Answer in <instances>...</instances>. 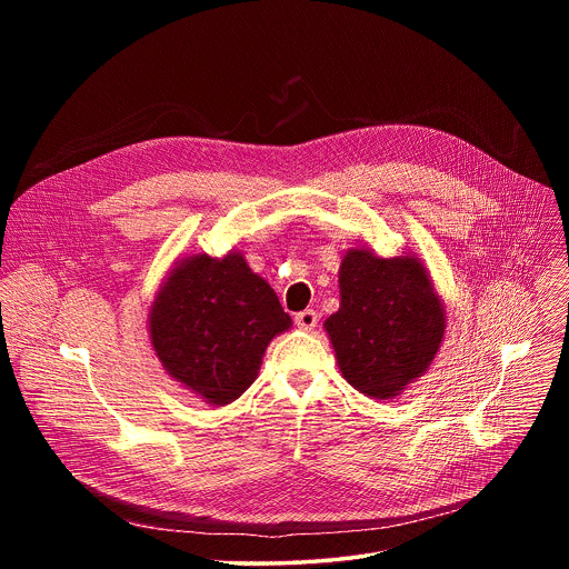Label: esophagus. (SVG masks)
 <instances>
[{
	"instance_id": "esophagus-1",
	"label": "esophagus",
	"mask_w": 569,
	"mask_h": 569,
	"mask_svg": "<svg viewBox=\"0 0 569 569\" xmlns=\"http://www.w3.org/2000/svg\"><path fill=\"white\" fill-rule=\"evenodd\" d=\"M295 323L301 331H312L317 327V312L315 310H301L295 315Z\"/></svg>"
}]
</instances>
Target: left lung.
<instances>
[{
  "instance_id": "left-lung-1",
  "label": "left lung",
  "mask_w": 569,
  "mask_h": 569,
  "mask_svg": "<svg viewBox=\"0 0 569 569\" xmlns=\"http://www.w3.org/2000/svg\"><path fill=\"white\" fill-rule=\"evenodd\" d=\"M340 308L327 331L345 380L373 400L400 396L437 358L446 306L421 257L382 259L371 248L345 252Z\"/></svg>"
}]
</instances>
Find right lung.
Segmentation results:
<instances>
[{
    "label": "right lung",
    "mask_w": 569,
    "mask_h": 569,
    "mask_svg": "<svg viewBox=\"0 0 569 569\" xmlns=\"http://www.w3.org/2000/svg\"><path fill=\"white\" fill-rule=\"evenodd\" d=\"M292 329L270 283L246 257L191 254L161 281L148 312L157 360L207 405L233 402L259 376L270 342Z\"/></svg>",
    "instance_id": "right-lung-1"
}]
</instances>
